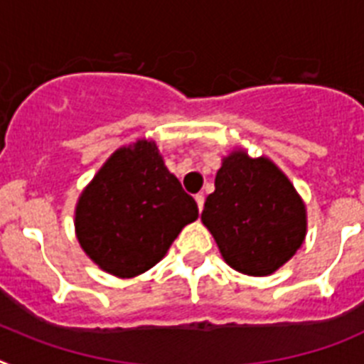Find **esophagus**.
<instances>
[{
    "instance_id": "1",
    "label": "esophagus",
    "mask_w": 364,
    "mask_h": 364,
    "mask_svg": "<svg viewBox=\"0 0 364 364\" xmlns=\"http://www.w3.org/2000/svg\"><path fill=\"white\" fill-rule=\"evenodd\" d=\"M196 203H198V208H200V213H201V210H203L205 196L203 194H196Z\"/></svg>"
}]
</instances>
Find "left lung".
Segmentation results:
<instances>
[{"mask_svg": "<svg viewBox=\"0 0 364 364\" xmlns=\"http://www.w3.org/2000/svg\"><path fill=\"white\" fill-rule=\"evenodd\" d=\"M201 213L232 269L265 277L282 267L306 238V207L267 157L235 150L223 159Z\"/></svg>", "mask_w": 364, "mask_h": 364, "instance_id": "left-lung-1", "label": "left lung"}]
</instances>
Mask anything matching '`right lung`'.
<instances>
[{
	"mask_svg": "<svg viewBox=\"0 0 364 364\" xmlns=\"http://www.w3.org/2000/svg\"><path fill=\"white\" fill-rule=\"evenodd\" d=\"M194 220V198L164 166L156 143L141 139L119 148L82 192L75 229L100 269L132 278L154 267Z\"/></svg>",
	"mask_w": 364,
	"mask_h": 364,
	"instance_id": "obj_1",
	"label": "right lung"
}]
</instances>
